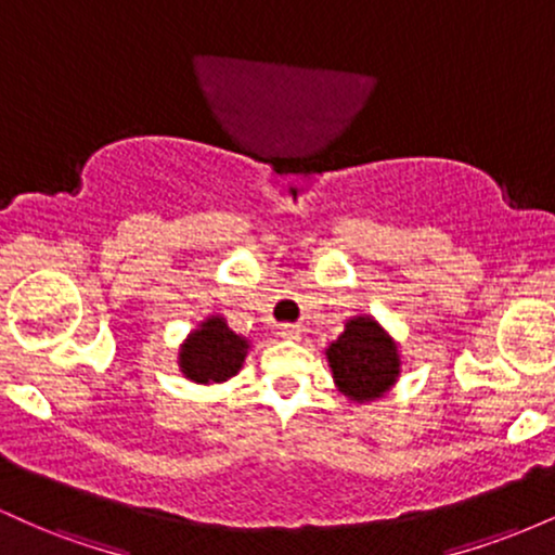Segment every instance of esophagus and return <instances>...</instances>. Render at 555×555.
Masks as SVG:
<instances>
[{
	"instance_id": "obj_1",
	"label": "esophagus",
	"mask_w": 555,
	"mask_h": 555,
	"mask_svg": "<svg viewBox=\"0 0 555 555\" xmlns=\"http://www.w3.org/2000/svg\"><path fill=\"white\" fill-rule=\"evenodd\" d=\"M279 334H282L284 339H299V336H302V328L295 326V323H282V326H279Z\"/></svg>"
}]
</instances>
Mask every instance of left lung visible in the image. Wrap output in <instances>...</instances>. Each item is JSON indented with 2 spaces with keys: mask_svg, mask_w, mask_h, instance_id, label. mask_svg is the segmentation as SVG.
<instances>
[{
  "mask_svg": "<svg viewBox=\"0 0 555 555\" xmlns=\"http://www.w3.org/2000/svg\"><path fill=\"white\" fill-rule=\"evenodd\" d=\"M326 354L344 397L354 401L384 397L399 375L397 347L373 318H352Z\"/></svg>",
  "mask_w": 555,
  "mask_h": 555,
  "instance_id": "8db88e82",
  "label": "left lung"
}]
</instances>
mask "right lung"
Instances as JSON below:
<instances>
[{"label":"right lung","mask_w":555,"mask_h":555,"mask_svg":"<svg viewBox=\"0 0 555 555\" xmlns=\"http://www.w3.org/2000/svg\"><path fill=\"white\" fill-rule=\"evenodd\" d=\"M247 341L227 328L224 318H208L180 352V367L195 384H219L232 378L245 360Z\"/></svg>","instance_id":"add662e5"}]
</instances>
